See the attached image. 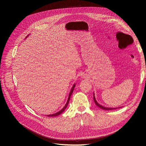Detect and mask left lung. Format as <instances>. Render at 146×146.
Masks as SVG:
<instances>
[{
    "label": "left lung",
    "mask_w": 146,
    "mask_h": 146,
    "mask_svg": "<svg viewBox=\"0 0 146 146\" xmlns=\"http://www.w3.org/2000/svg\"><path fill=\"white\" fill-rule=\"evenodd\" d=\"M94 102H95V104L96 105L99 107V108H100V109H103V110H114V109H117V108H105V107H103V106H102V105H100V104H99L97 102H96V99H95V96H94Z\"/></svg>",
    "instance_id": "obj_1"
}]
</instances>
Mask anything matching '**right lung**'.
I'll return each mask as SVG.
<instances>
[{"label":"right lung","mask_w":146,"mask_h":146,"mask_svg":"<svg viewBox=\"0 0 146 146\" xmlns=\"http://www.w3.org/2000/svg\"><path fill=\"white\" fill-rule=\"evenodd\" d=\"M74 87H75V84H74L73 87H72V90H71V91H70V94H69V98H68L67 103H66V105L65 106V107H64L63 109H62L61 110H60L59 111L57 112L56 113H55V114H50V115H47V116H48V117H55V116H58V115H59V114H62V113H63V112L64 111V110H65L66 109V108H67V106L68 105V103H69V100H70V96L72 95L73 92V90H74Z\"/></svg>","instance_id":"add662e5"}]
</instances>
